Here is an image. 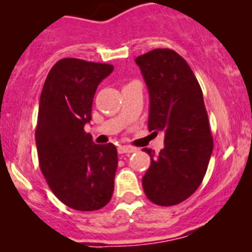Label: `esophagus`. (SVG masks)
Wrapping results in <instances>:
<instances>
[{
    "label": "esophagus",
    "mask_w": 252,
    "mask_h": 252,
    "mask_svg": "<svg viewBox=\"0 0 252 252\" xmlns=\"http://www.w3.org/2000/svg\"><path fill=\"white\" fill-rule=\"evenodd\" d=\"M117 150H119V154H121V155H124V154L130 155V154H132V152L136 151L135 147L126 146V145H122V146H119V149H117Z\"/></svg>",
    "instance_id": "1"
}]
</instances>
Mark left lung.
I'll list each match as a JSON object with an SVG mask.
<instances>
[{"label":"left lung","mask_w":252,"mask_h":252,"mask_svg":"<svg viewBox=\"0 0 252 252\" xmlns=\"http://www.w3.org/2000/svg\"><path fill=\"white\" fill-rule=\"evenodd\" d=\"M135 61L149 89V130L165 132L158 154L142 149L151 158L142 186L150 201L172 206L201 185L214 149L202 90L174 50L156 48Z\"/></svg>","instance_id":"obj_1"}]
</instances>
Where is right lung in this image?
Wrapping results in <instances>:
<instances>
[{
	"mask_svg": "<svg viewBox=\"0 0 252 252\" xmlns=\"http://www.w3.org/2000/svg\"><path fill=\"white\" fill-rule=\"evenodd\" d=\"M112 71L108 63L62 59L41 92L34 133L40 168L56 197L77 211L102 209L114 192L116 146L96 145L85 132L94 92Z\"/></svg>",
	"mask_w": 252,
	"mask_h": 252,
	"instance_id": "obj_1",
	"label": "right lung"
}]
</instances>
